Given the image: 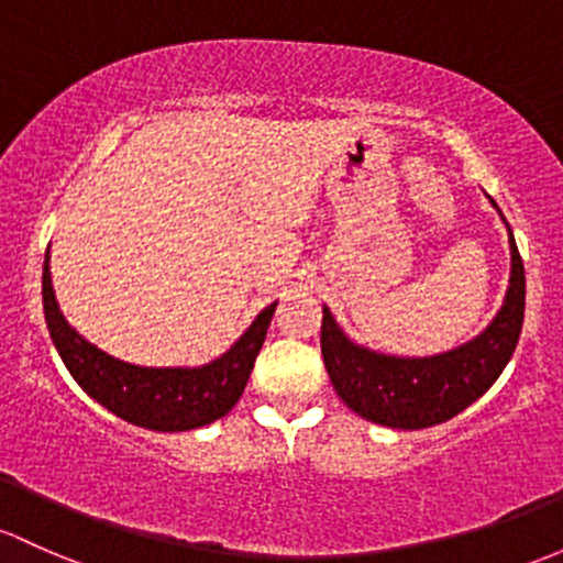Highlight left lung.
I'll return each instance as SVG.
<instances>
[{"label":"left lung","instance_id":"left-lung-1","mask_svg":"<svg viewBox=\"0 0 563 563\" xmlns=\"http://www.w3.org/2000/svg\"><path fill=\"white\" fill-rule=\"evenodd\" d=\"M490 205L496 207L494 199ZM507 234H510V286L505 301L481 334L448 353L410 358L369 351L353 342L323 305V364L336 396L356 416L388 429H429L451 421L494 386L516 353L526 307L523 262L510 227Z\"/></svg>","mask_w":563,"mask_h":563}]
</instances>
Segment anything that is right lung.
<instances>
[{
  "instance_id": "right-lung-1",
  "label": "right lung",
  "mask_w": 563,
  "mask_h": 563,
  "mask_svg": "<svg viewBox=\"0 0 563 563\" xmlns=\"http://www.w3.org/2000/svg\"><path fill=\"white\" fill-rule=\"evenodd\" d=\"M45 323L75 383L112 416L151 431H191L227 416L240 401L264 345L277 301L264 307L245 334L202 366H137L99 351L67 323L51 280V251L43 266Z\"/></svg>"
}]
</instances>
